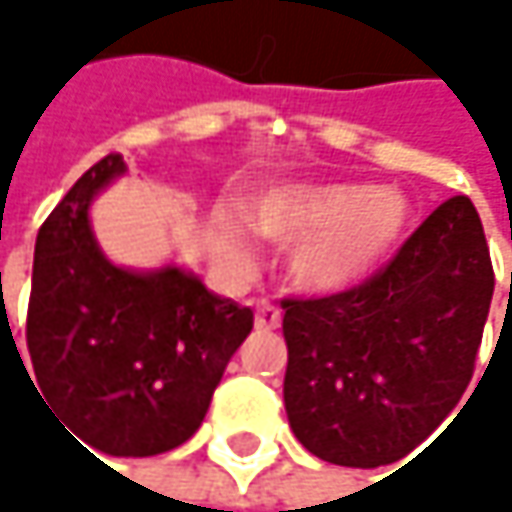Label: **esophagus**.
Wrapping results in <instances>:
<instances>
[{"instance_id": "1", "label": "esophagus", "mask_w": 512, "mask_h": 512, "mask_svg": "<svg viewBox=\"0 0 512 512\" xmlns=\"http://www.w3.org/2000/svg\"><path fill=\"white\" fill-rule=\"evenodd\" d=\"M255 326L257 329H263V332L278 329V326H281V311H278L275 305H269V302H257Z\"/></svg>"}]
</instances>
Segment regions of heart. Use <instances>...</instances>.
Wrapping results in <instances>:
<instances>
[{"instance_id": "1", "label": "heart", "mask_w": 512, "mask_h": 512, "mask_svg": "<svg viewBox=\"0 0 512 512\" xmlns=\"http://www.w3.org/2000/svg\"><path fill=\"white\" fill-rule=\"evenodd\" d=\"M249 222L263 240L293 246L287 272L302 293L332 296L356 287L397 243L409 204L394 189L361 183H290L255 198ZM219 240L234 260L252 257L240 219L225 216Z\"/></svg>"}]
</instances>
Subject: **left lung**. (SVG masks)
I'll list each match as a JSON object with an SVG mask.
<instances>
[{
	"label": "left lung",
	"instance_id": "left-lung-1",
	"mask_svg": "<svg viewBox=\"0 0 512 512\" xmlns=\"http://www.w3.org/2000/svg\"><path fill=\"white\" fill-rule=\"evenodd\" d=\"M495 290L474 204L436 207L370 281L326 299H284V409L320 460H403L457 409Z\"/></svg>",
	"mask_w": 512,
	"mask_h": 512
}]
</instances>
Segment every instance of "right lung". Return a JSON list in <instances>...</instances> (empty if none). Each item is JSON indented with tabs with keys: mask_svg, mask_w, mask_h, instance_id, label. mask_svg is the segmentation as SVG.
<instances>
[{
	"mask_svg": "<svg viewBox=\"0 0 512 512\" xmlns=\"http://www.w3.org/2000/svg\"><path fill=\"white\" fill-rule=\"evenodd\" d=\"M121 174L124 159L103 156L38 231L29 379L85 451L154 457L201 427L255 317L174 263L130 269L103 255L91 201Z\"/></svg>",
	"mask_w": 512,
	"mask_h": 512,
	"instance_id": "add662e5",
	"label": "right lung"
}]
</instances>
